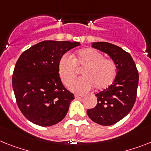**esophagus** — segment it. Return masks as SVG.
Segmentation results:
<instances>
[{"label": "esophagus", "instance_id": "esophagus-1", "mask_svg": "<svg viewBox=\"0 0 151 151\" xmlns=\"http://www.w3.org/2000/svg\"><path fill=\"white\" fill-rule=\"evenodd\" d=\"M83 97V95H81V94H76L75 95V98L76 99H81Z\"/></svg>", "mask_w": 151, "mask_h": 151}]
</instances>
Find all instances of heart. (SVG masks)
<instances>
[{"instance_id":"heart-1","label":"heart","mask_w":151,"mask_h":151,"mask_svg":"<svg viewBox=\"0 0 151 151\" xmlns=\"http://www.w3.org/2000/svg\"><path fill=\"white\" fill-rule=\"evenodd\" d=\"M58 70L62 81L70 85L74 81L78 70H82L83 78L70 86L72 91L84 93L94 86L95 89L104 90L112 84L116 76V66L111 59L93 48H83L78 50L73 60L68 55L60 58Z\"/></svg>"}]
</instances>
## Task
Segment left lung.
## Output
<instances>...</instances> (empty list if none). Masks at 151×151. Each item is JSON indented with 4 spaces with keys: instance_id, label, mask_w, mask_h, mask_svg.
I'll list each match as a JSON object with an SVG mask.
<instances>
[{
    "instance_id": "left-lung-1",
    "label": "left lung",
    "mask_w": 151,
    "mask_h": 151,
    "mask_svg": "<svg viewBox=\"0 0 151 151\" xmlns=\"http://www.w3.org/2000/svg\"><path fill=\"white\" fill-rule=\"evenodd\" d=\"M92 47L108 54L117 71L112 84L96 94L97 104L87 114L93 122L110 126L122 120L134 107L139 74L130 54L120 47L107 42H94Z\"/></svg>"
}]
</instances>
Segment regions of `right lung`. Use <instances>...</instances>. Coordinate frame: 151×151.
Returning a JSON list of instances; mask_svg holds the SVG:
<instances>
[{
	"label": "right lung",
	"instance_id": "obj_1",
	"mask_svg": "<svg viewBox=\"0 0 151 151\" xmlns=\"http://www.w3.org/2000/svg\"><path fill=\"white\" fill-rule=\"evenodd\" d=\"M79 45L44 40L23 52L17 60L13 90L19 109L33 124L49 127L65 117L74 96L63 85L58 65L66 52Z\"/></svg>",
	"mask_w": 151,
	"mask_h": 151
}]
</instances>
